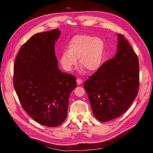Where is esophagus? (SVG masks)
<instances>
[{
	"label": "esophagus",
	"instance_id": "1",
	"mask_svg": "<svg viewBox=\"0 0 153 153\" xmlns=\"http://www.w3.org/2000/svg\"><path fill=\"white\" fill-rule=\"evenodd\" d=\"M82 79H80V78H78L77 79H76V83H77V84L78 85H80V84H82Z\"/></svg>",
	"mask_w": 153,
	"mask_h": 153
}]
</instances>
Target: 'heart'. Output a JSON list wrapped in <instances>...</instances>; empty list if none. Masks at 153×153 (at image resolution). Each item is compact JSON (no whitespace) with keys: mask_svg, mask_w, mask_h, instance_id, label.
Instances as JSON below:
<instances>
[{"mask_svg":"<svg viewBox=\"0 0 153 153\" xmlns=\"http://www.w3.org/2000/svg\"><path fill=\"white\" fill-rule=\"evenodd\" d=\"M59 57V62L64 70L71 71L77 63L87 71L94 72L102 66L105 57L106 45L100 38L88 34L73 37Z\"/></svg>","mask_w":153,"mask_h":153,"instance_id":"1","label":"heart"}]
</instances>
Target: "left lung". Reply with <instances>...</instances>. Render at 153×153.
I'll use <instances>...</instances> for the list:
<instances>
[{"instance_id": "left-lung-1", "label": "left lung", "mask_w": 153, "mask_h": 153, "mask_svg": "<svg viewBox=\"0 0 153 153\" xmlns=\"http://www.w3.org/2000/svg\"><path fill=\"white\" fill-rule=\"evenodd\" d=\"M115 57L105 62L84 82L96 119L106 122L121 116L137 96L139 86V64L128 41L117 34Z\"/></svg>"}]
</instances>
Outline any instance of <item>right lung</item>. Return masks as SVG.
Masks as SVG:
<instances>
[{"mask_svg":"<svg viewBox=\"0 0 153 153\" xmlns=\"http://www.w3.org/2000/svg\"><path fill=\"white\" fill-rule=\"evenodd\" d=\"M61 31L32 36L22 46L14 66L13 84L23 108L34 121L56 127L67 117L76 78L58 68L55 43Z\"/></svg>","mask_w":153,"mask_h":153,"instance_id":"right-lung-1","label":"right lung"}]
</instances>
